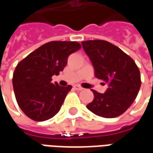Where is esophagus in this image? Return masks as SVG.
Instances as JSON below:
<instances>
[{
    "instance_id": "esophagus-1",
    "label": "esophagus",
    "mask_w": 153,
    "mask_h": 153,
    "mask_svg": "<svg viewBox=\"0 0 153 153\" xmlns=\"http://www.w3.org/2000/svg\"><path fill=\"white\" fill-rule=\"evenodd\" d=\"M74 89L78 90V91H82V90L83 89V88H82L81 86H79V85H74Z\"/></svg>"
}]
</instances>
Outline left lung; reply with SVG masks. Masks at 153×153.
I'll return each mask as SVG.
<instances>
[{
	"instance_id": "8db88e82",
	"label": "left lung",
	"mask_w": 153,
	"mask_h": 153,
	"mask_svg": "<svg viewBox=\"0 0 153 153\" xmlns=\"http://www.w3.org/2000/svg\"><path fill=\"white\" fill-rule=\"evenodd\" d=\"M82 46L92 61L96 78L109 85L105 93L92 90L94 99L87 108L104 118L122 115L134 102L141 87L140 72L134 60L106 41H85Z\"/></svg>"
}]
</instances>
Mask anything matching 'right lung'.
I'll use <instances>...</instances> for the list:
<instances>
[{
    "instance_id": "add662e5",
    "label": "right lung",
    "mask_w": 153,
    "mask_h": 153,
    "mask_svg": "<svg viewBox=\"0 0 153 153\" xmlns=\"http://www.w3.org/2000/svg\"><path fill=\"white\" fill-rule=\"evenodd\" d=\"M81 48L77 42L52 41L43 44L19 62L13 74V88L19 106L35 121H44L59 112L72 86L51 83L64 70L70 54Z\"/></svg>"
}]
</instances>
